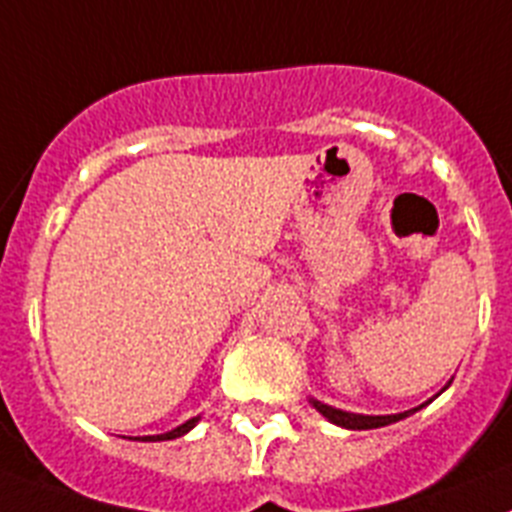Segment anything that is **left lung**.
I'll return each instance as SVG.
<instances>
[{
	"label": "left lung",
	"instance_id": "left-lung-1",
	"mask_svg": "<svg viewBox=\"0 0 512 512\" xmlns=\"http://www.w3.org/2000/svg\"><path fill=\"white\" fill-rule=\"evenodd\" d=\"M451 383H453V378L448 381V386H451ZM430 401H427V404H430ZM310 404H313V409H316V412H321L323 417L329 419L331 425H339V427H344V430H375V427L393 425V422H399V419L409 417V414L419 412L422 406H427V404H419V406H414V409H409V412H399V414H355V412H344V409H336V406L323 404V401L313 399V396H310Z\"/></svg>",
	"mask_w": 512,
	"mask_h": 512
}]
</instances>
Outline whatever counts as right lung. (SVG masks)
Returning <instances> with one entry per match:
<instances>
[{
  "mask_svg": "<svg viewBox=\"0 0 512 512\" xmlns=\"http://www.w3.org/2000/svg\"><path fill=\"white\" fill-rule=\"evenodd\" d=\"M202 417H191L186 419L183 425L173 427L170 432H163V435H142V438H129V440H139V443H160V440H176L181 438V435H186V432H191L196 427V422H199Z\"/></svg>",
  "mask_w": 512,
  "mask_h": 512,
  "instance_id": "1",
  "label": "right lung"
}]
</instances>
